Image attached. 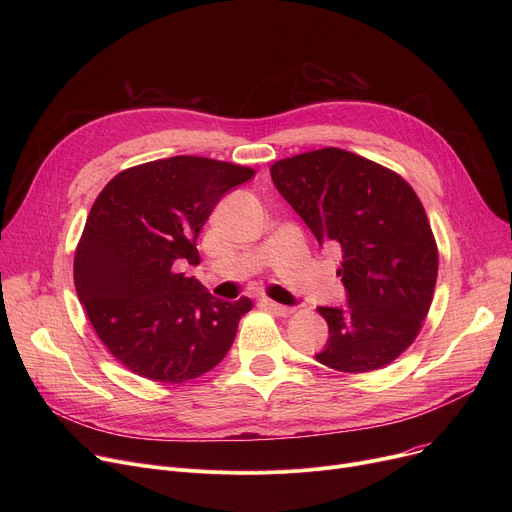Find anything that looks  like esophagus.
<instances>
[{"instance_id": "1", "label": "esophagus", "mask_w": 512, "mask_h": 512, "mask_svg": "<svg viewBox=\"0 0 512 512\" xmlns=\"http://www.w3.org/2000/svg\"><path fill=\"white\" fill-rule=\"evenodd\" d=\"M261 305H263L267 311H272V313L282 315V317H286V315H290V313H292V309H290V307L280 305V303H276V301H272V299H263V301H261Z\"/></svg>"}]
</instances>
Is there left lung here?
<instances>
[{
  "label": "left lung",
  "mask_w": 512,
  "mask_h": 512,
  "mask_svg": "<svg viewBox=\"0 0 512 512\" xmlns=\"http://www.w3.org/2000/svg\"><path fill=\"white\" fill-rule=\"evenodd\" d=\"M270 174L319 245L342 251L346 307L317 309L330 338L315 359L342 373L392 363L417 338L438 278L436 238L411 184L338 147L280 159Z\"/></svg>",
  "instance_id": "1"
}]
</instances>
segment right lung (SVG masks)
<instances>
[{
	"mask_svg": "<svg viewBox=\"0 0 512 512\" xmlns=\"http://www.w3.org/2000/svg\"><path fill=\"white\" fill-rule=\"evenodd\" d=\"M253 168L176 155L128 168L95 199L74 253V286L97 336L141 378L180 384L218 365L253 301L211 297L178 274L199 263L197 236Z\"/></svg>",
	"mask_w": 512,
	"mask_h": 512,
	"instance_id": "add662e5",
	"label": "right lung"
}]
</instances>
